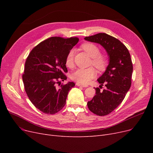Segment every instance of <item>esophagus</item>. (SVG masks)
<instances>
[{
	"label": "esophagus",
	"instance_id": "1",
	"mask_svg": "<svg viewBox=\"0 0 153 153\" xmlns=\"http://www.w3.org/2000/svg\"><path fill=\"white\" fill-rule=\"evenodd\" d=\"M76 85H77V86H80V87H88L87 85H83V84H80V83H78V82H77V83H76Z\"/></svg>",
	"mask_w": 153,
	"mask_h": 153
}]
</instances>
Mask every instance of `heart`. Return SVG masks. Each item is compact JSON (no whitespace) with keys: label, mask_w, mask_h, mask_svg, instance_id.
<instances>
[{"label":"heart","mask_w":153,"mask_h":153,"mask_svg":"<svg viewBox=\"0 0 153 153\" xmlns=\"http://www.w3.org/2000/svg\"><path fill=\"white\" fill-rule=\"evenodd\" d=\"M82 48L92 58V64L99 71H103L105 69L108 62L107 59L105 55L100 54V50L98 46L92 43H85L82 45ZM74 50L72 49L66 56L65 63L69 68H72L74 66ZM97 72L93 68H80L71 74V79L78 83L87 84L91 79L95 78Z\"/></svg>","instance_id":"b5f03b06"}]
</instances>
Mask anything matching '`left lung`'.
Listing matches in <instances>:
<instances>
[{"label": "left lung", "instance_id": "1", "mask_svg": "<svg viewBox=\"0 0 153 153\" xmlns=\"http://www.w3.org/2000/svg\"><path fill=\"white\" fill-rule=\"evenodd\" d=\"M84 39L102 45L109 56L105 72L97 79L100 88H95L96 95L87 102L92 113L99 116L107 115L122 102L131 87L133 64L130 54L120 40L106 33H100ZM103 84L106 88L101 91Z\"/></svg>", "mask_w": 153, "mask_h": 153}]
</instances>
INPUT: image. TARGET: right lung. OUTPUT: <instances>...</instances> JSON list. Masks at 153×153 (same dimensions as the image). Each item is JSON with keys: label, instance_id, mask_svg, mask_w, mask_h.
Here are the masks:
<instances>
[{"label": "right lung", "instance_id": "add662e5", "mask_svg": "<svg viewBox=\"0 0 153 153\" xmlns=\"http://www.w3.org/2000/svg\"><path fill=\"white\" fill-rule=\"evenodd\" d=\"M79 42L77 37H51L39 43L27 58L22 76L25 92L31 103L46 114H54L65 105L73 82L61 84L67 77L66 58Z\"/></svg>", "mask_w": 153, "mask_h": 153}]
</instances>
